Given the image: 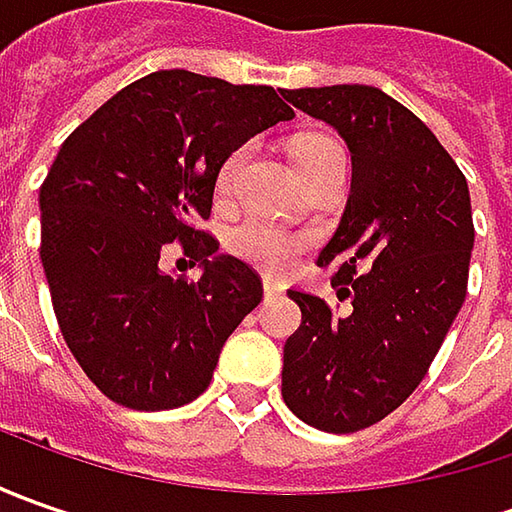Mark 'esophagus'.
Returning a JSON list of instances; mask_svg holds the SVG:
<instances>
[{"label":"esophagus","instance_id":"1","mask_svg":"<svg viewBox=\"0 0 512 512\" xmlns=\"http://www.w3.org/2000/svg\"><path fill=\"white\" fill-rule=\"evenodd\" d=\"M262 287H265V296H267V299H273V296H282V293H285V287L276 285L273 279H265V282H262Z\"/></svg>","mask_w":512,"mask_h":512}]
</instances>
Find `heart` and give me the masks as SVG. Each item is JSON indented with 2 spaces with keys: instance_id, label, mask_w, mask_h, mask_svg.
<instances>
[{
  "instance_id": "obj_1",
  "label": "heart",
  "mask_w": 512,
  "mask_h": 512,
  "mask_svg": "<svg viewBox=\"0 0 512 512\" xmlns=\"http://www.w3.org/2000/svg\"><path fill=\"white\" fill-rule=\"evenodd\" d=\"M330 150H336V142H330L327 136L307 133V136L293 139L290 159H293L296 170L302 173L310 165H316ZM242 162H245V148L227 153V159L216 170V182H213L216 199H227L233 193V185H236V176H239ZM305 245V236H299L293 230H285V227L270 222L265 216H247V219H242V222H236V225L230 227V233H227L230 253L239 256L247 265H253L256 270H265L270 276L287 273L290 267L296 265V259L305 250Z\"/></svg>"
}]
</instances>
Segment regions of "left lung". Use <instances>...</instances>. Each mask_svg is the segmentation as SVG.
<instances>
[{
  "mask_svg": "<svg viewBox=\"0 0 512 512\" xmlns=\"http://www.w3.org/2000/svg\"><path fill=\"white\" fill-rule=\"evenodd\" d=\"M327 122L353 159L350 196L319 267L347 313L290 290L302 325L285 342L282 399L310 427L356 433L419 387L467 296L470 190L433 130L370 85L282 90Z\"/></svg>",
  "mask_w": 512,
  "mask_h": 512,
  "instance_id": "8db88e82",
  "label": "left lung"
}]
</instances>
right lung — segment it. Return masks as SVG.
Wrapping results in <instances>:
<instances>
[{
	"label": "right lung",
	"mask_w": 512,
	"mask_h": 512,
	"mask_svg": "<svg viewBox=\"0 0 512 512\" xmlns=\"http://www.w3.org/2000/svg\"><path fill=\"white\" fill-rule=\"evenodd\" d=\"M287 119L267 85L156 70L59 148L39 190V256L70 353L110 402L173 410L207 390L262 279L196 222L227 153ZM170 241L203 265L196 283L158 267Z\"/></svg>",
	"instance_id": "add662e5"
}]
</instances>
